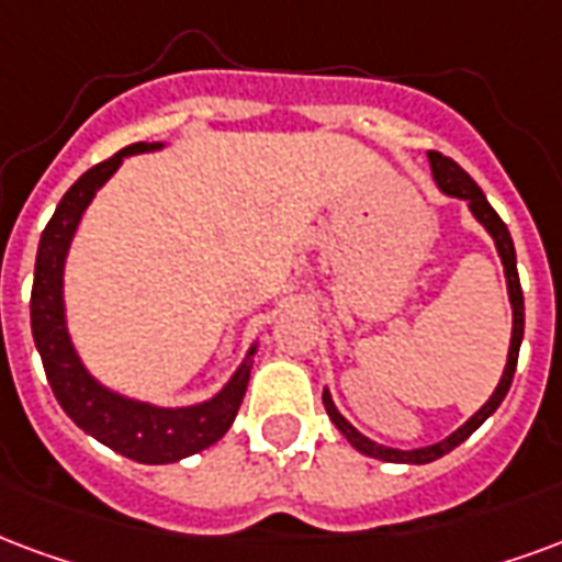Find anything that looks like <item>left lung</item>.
Listing matches in <instances>:
<instances>
[{"label":"left lung","instance_id":"left-lung-1","mask_svg":"<svg viewBox=\"0 0 562 562\" xmlns=\"http://www.w3.org/2000/svg\"><path fill=\"white\" fill-rule=\"evenodd\" d=\"M429 164H431V176L438 181V187L443 193H450V196L468 199V205H471L473 217L480 220L482 226L492 232L494 244H497V252H501L503 259V270H506V282H509V301H513V342H509V357H506V369H503V378L497 390L492 393V398L482 405L476 414H473L459 431H452L450 438L440 440V443H431V447H423V450H393V447H384V443H375V440L363 438L360 431L348 423V419L336 411L334 398L330 393L324 390V408L330 414V419L336 423V429L342 431L345 438L351 440V447L363 452V456H372V459L381 461H405V464H429V461L440 459V456H447L450 450H456L461 440H468L473 431L480 429L485 419L492 417L497 405L503 402V396L509 393V386H513V375H515V366H518V348H521V339H525V294H521V282H518V268H515V247H513V235H509V228L497 217V211L488 205V199L482 193L476 181H473L464 169H461L452 157H443L440 151H429Z\"/></svg>","mask_w":562,"mask_h":562}]
</instances>
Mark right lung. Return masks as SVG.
Returning <instances> with one entry per match:
<instances>
[{"label": "right lung", "instance_id": "obj_1", "mask_svg": "<svg viewBox=\"0 0 562 562\" xmlns=\"http://www.w3.org/2000/svg\"><path fill=\"white\" fill-rule=\"evenodd\" d=\"M148 148H157V145H127L119 154H112L110 160L82 172L61 196L56 214L49 217L37 244L35 282H32V336H35L53 393L65 414L82 431H89L91 438H98L110 450L122 452L133 461L169 464V461L202 452L226 435L247 393L249 369H252L249 357L256 348H249L247 363H240L232 381L211 402H202L193 408H154L145 402L115 396L82 369L80 357L74 355V345L65 330V303H61V270H65V256H68L70 238L77 232L82 211L89 207L103 181L122 166L127 154L148 151Z\"/></svg>", "mask_w": 562, "mask_h": 562}]
</instances>
